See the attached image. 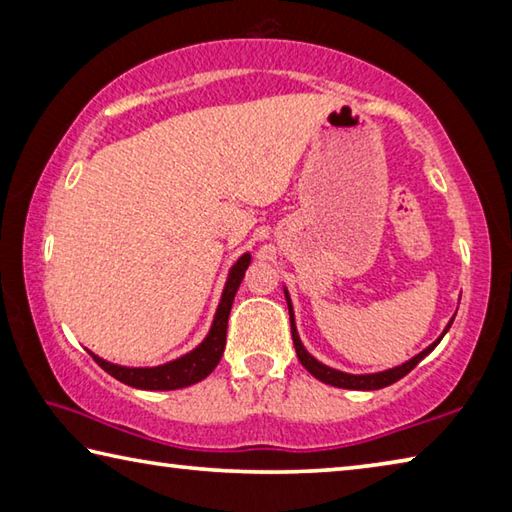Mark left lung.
<instances>
[{
    "mask_svg": "<svg viewBox=\"0 0 512 512\" xmlns=\"http://www.w3.org/2000/svg\"><path fill=\"white\" fill-rule=\"evenodd\" d=\"M285 299H288V310H290V326H292V342H294V348H297V355H299V362L306 366L308 373L315 375L317 380H321L324 384H330V387H339V389H355V391H375V389H384L389 387V384L398 382L400 378H405V375L414 369V366L423 360V357H427L429 353L434 351V348L438 346V342H441L443 335L450 330L452 321L447 324V328L443 330V335L436 339V342L432 346H427L423 353H418L416 357H411L409 362L396 366V369H389V371H380V373H369V375H353V373H344V371H337V369H330V366L321 364L319 360H315L306 348H303L301 339H299V333H297V324H294V312H292V301H290V294L288 290H285Z\"/></svg>",
    "mask_w": 512,
    "mask_h": 512,
    "instance_id": "left-lung-1",
    "label": "left lung"
}]
</instances>
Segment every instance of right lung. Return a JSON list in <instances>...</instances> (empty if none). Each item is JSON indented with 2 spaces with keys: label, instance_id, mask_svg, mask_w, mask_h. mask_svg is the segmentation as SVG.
<instances>
[{
  "label": "right lung",
  "instance_id": "add662e5",
  "mask_svg": "<svg viewBox=\"0 0 512 512\" xmlns=\"http://www.w3.org/2000/svg\"><path fill=\"white\" fill-rule=\"evenodd\" d=\"M251 263L249 254H242L233 267L229 270V279L224 283L222 290V299L220 306L215 310L213 324L209 335L204 337V342L193 348L191 353H186L177 360L161 364V366H150V369H130V366H119L112 362H105L103 357H98L92 353L94 362L101 366L103 371H107L123 384L134 389H146V391H173V389H184L191 387V384L204 380L215 366H218L220 357L224 353V344H227V321H229V312L233 306V297L240 288L242 276H245V270Z\"/></svg>",
  "mask_w": 512,
  "mask_h": 512
}]
</instances>
